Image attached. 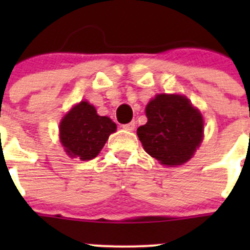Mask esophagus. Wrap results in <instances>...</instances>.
Masks as SVG:
<instances>
[{
	"instance_id": "obj_1",
	"label": "esophagus",
	"mask_w": 250,
	"mask_h": 250,
	"mask_svg": "<svg viewBox=\"0 0 250 250\" xmlns=\"http://www.w3.org/2000/svg\"><path fill=\"white\" fill-rule=\"evenodd\" d=\"M123 127L125 130H129V131H132V130L135 129V121H131V123H129V124H124Z\"/></svg>"
}]
</instances>
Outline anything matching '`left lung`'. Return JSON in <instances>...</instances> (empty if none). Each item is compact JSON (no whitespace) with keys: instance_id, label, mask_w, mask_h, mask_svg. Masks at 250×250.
<instances>
[{"instance_id":"obj_1","label":"left lung","mask_w":250,"mask_h":250,"mask_svg":"<svg viewBox=\"0 0 250 250\" xmlns=\"http://www.w3.org/2000/svg\"><path fill=\"white\" fill-rule=\"evenodd\" d=\"M145 112L147 123L136 131L145 151L167 167L190 160L204 136L199 110L183 95L159 94Z\"/></svg>"}]
</instances>
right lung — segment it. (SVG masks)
I'll return each instance as SVG.
<instances>
[{
    "mask_svg": "<svg viewBox=\"0 0 250 250\" xmlns=\"http://www.w3.org/2000/svg\"><path fill=\"white\" fill-rule=\"evenodd\" d=\"M115 130L116 124L111 119L100 116L91 104L81 101L60 123V141L70 158L91 160Z\"/></svg>",
    "mask_w": 250,
    "mask_h": 250,
    "instance_id": "add662e5",
    "label": "right lung"
}]
</instances>
